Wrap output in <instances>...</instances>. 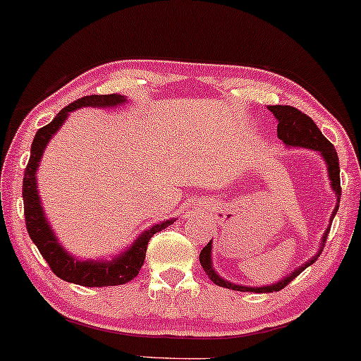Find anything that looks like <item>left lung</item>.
<instances>
[{"mask_svg":"<svg viewBox=\"0 0 361 361\" xmlns=\"http://www.w3.org/2000/svg\"><path fill=\"white\" fill-rule=\"evenodd\" d=\"M269 112H273L276 122H278V139L283 142L284 145L289 147H298V149H308L317 152L318 155H322V159L326 164V172H328V179H330V188L333 192H335L336 197V204L335 209H333L331 217H330V226L333 217L336 216L338 207H340V197H341V188H340V162H338V154L335 150V147L331 145V142L319 132V128L317 127V123L311 120L308 115L300 112V110L295 109V106L289 105H269L268 106ZM330 226L324 229V234L322 235V241H319V247L317 251V255L311 256L308 261L303 262L300 268L293 269L291 273L284 278L279 279L273 284H268V286H243V284H235L231 283L228 279H224L222 276L217 274V271L214 269V264H212V241L207 243V246H204V249L199 255V261H201V266L206 271V274L211 278V281L217 284V286L222 288H229L234 289V291H251V293H273V291H279L286 286L288 283H291L293 279L296 278L301 271H305L308 266L313 264L314 261L318 259L319 255H322L323 247H324V241H326L328 233H330Z\"/></svg>","mask_w":361,"mask_h":361,"instance_id":"obj_1","label":"left lung"}]
</instances>
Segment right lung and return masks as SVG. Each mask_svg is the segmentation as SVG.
<instances>
[{
  "mask_svg": "<svg viewBox=\"0 0 361 361\" xmlns=\"http://www.w3.org/2000/svg\"><path fill=\"white\" fill-rule=\"evenodd\" d=\"M127 104V99L118 93H110V95H88L83 97L63 110L56 114L48 126L39 128L35 135L33 144H31V154L28 166H26L23 177V202H25V221L26 229L31 241L37 244L38 251L42 252L44 261L50 264L53 273L63 281L80 284V286L100 288V286H117V284H126L139 274L144 264L147 244L150 238L159 231L169 228L176 219H164L157 224L150 226L149 229L142 231L139 238L133 241L130 246L120 251L118 255L110 256V259L102 257V259H82V257L73 256L72 252L66 251L63 244L60 243L51 224L44 214L42 199L38 194V180L37 173L39 167V160L43 157L44 149L50 144L51 137L60 130L65 120L73 110L82 109V106H92V109H114Z\"/></svg>",
  "mask_w": 361,
  "mask_h": 361,
  "instance_id": "obj_1",
  "label": "right lung"
}]
</instances>
